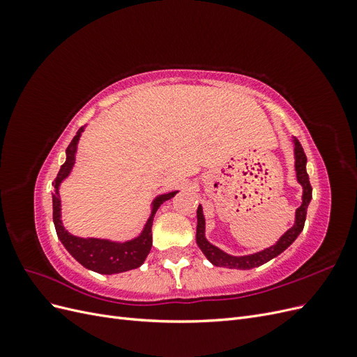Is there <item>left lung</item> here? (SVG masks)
<instances>
[{
    "instance_id": "1",
    "label": "left lung",
    "mask_w": 357,
    "mask_h": 357,
    "mask_svg": "<svg viewBox=\"0 0 357 357\" xmlns=\"http://www.w3.org/2000/svg\"><path fill=\"white\" fill-rule=\"evenodd\" d=\"M294 144H295L296 178L299 185L302 186V190H304L302 192V204L295 214V225L291 226L284 235H282V238H280L274 245L265 248L262 252L247 255V256H231L228 253H225L223 250H220L219 247L213 245L207 238H205V219L202 214V207L199 205L197 211V218H198L197 244L205 255V257H207L213 265L231 268V269H252L256 266H261L268 261H271V259H274L275 256H278L280 253H283L286 248L298 238V235L302 232V229H304L307 208L312 198V189L307 174V156L304 153V149H302L301 143L296 138H294Z\"/></svg>"
}]
</instances>
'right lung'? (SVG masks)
I'll list each match as a JSON object with an SVG mask.
<instances>
[{
	"mask_svg": "<svg viewBox=\"0 0 357 357\" xmlns=\"http://www.w3.org/2000/svg\"><path fill=\"white\" fill-rule=\"evenodd\" d=\"M83 131L84 126H82L77 134L71 139L70 146L67 147V159L61 167L55 181H53V188H55L52 193L53 223H55L58 238L75 261L82 264L84 268L91 269V271L100 274H119L129 271V269H135L146 261L147 255L150 253V248H152V225L158 208L160 207V204H164L165 201L174 197L177 190L164 193V195H159L153 199L152 214H150L147 223L144 225L143 232L134 240L116 243L100 238H80V236L71 235L66 228H63L61 220L59 186L61 183L70 176V172L74 167L75 150H77L79 138Z\"/></svg>",
	"mask_w": 357,
	"mask_h": 357,
	"instance_id": "right-lung-1",
	"label": "right lung"
}]
</instances>
